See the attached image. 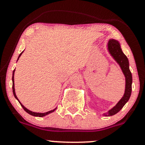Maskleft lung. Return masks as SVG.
Listing matches in <instances>:
<instances>
[{
	"label": "left lung",
	"instance_id": "left-lung-1",
	"mask_svg": "<svg viewBox=\"0 0 145 145\" xmlns=\"http://www.w3.org/2000/svg\"><path fill=\"white\" fill-rule=\"evenodd\" d=\"M108 50L111 55L113 56L116 61L119 64L122 69L123 72L125 76V90L123 97L121 98L118 104L108 112L105 113L104 116H112L116 114L121 110L124 105L127 102L131 93V84H132V76L129 68V61L127 56L122 52L120 44L117 41L114 39H110L108 41Z\"/></svg>",
	"mask_w": 145,
	"mask_h": 145
}]
</instances>
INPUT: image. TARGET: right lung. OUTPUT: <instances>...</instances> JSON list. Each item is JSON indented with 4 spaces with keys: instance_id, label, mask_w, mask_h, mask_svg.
<instances>
[{
    "instance_id": "add662e5",
    "label": "right lung",
    "mask_w": 145,
    "mask_h": 145,
    "mask_svg": "<svg viewBox=\"0 0 145 145\" xmlns=\"http://www.w3.org/2000/svg\"><path fill=\"white\" fill-rule=\"evenodd\" d=\"M22 52H21V53H20V55H19V57H18V60L19 59L20 56H21V54H22ZM14 71H15V69H14V71H13V76H12V81H13V85H12V89H13V93H14V97H16V99H17L18 100V99L17 96H16V93H15V88H14ZM18 101H19V102H20V101H19V100H18ZM20 105H21V106H22V107L23 108V109H24V110L26 111V112H27V113H29V114H31V115H32V116H39V117H42V116H44L47 115V114H50V113H52V112H54V111L56 109V108H55V109L52 110L48 111V112H45V113H37V112H32V111L29 110H28L27 108H25L24 106H23V105L20 102Z\"/></svg>"
}]
</instances>
